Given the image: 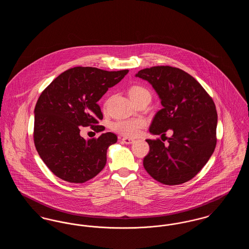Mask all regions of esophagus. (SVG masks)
<instances>
[{
	"mask_svg": "<svg viewBox=\"0 0 249 249\" xmlns=\"http://www.w3.org/2000/svg\"><path fill=\"white\" fill-rule=\"evenodd\" d=\"M122 142H124V143H126V144H131V143L134 142V140H133V139H130V138L124 137V138H122Z\"/></svg>",
	"mask_w": 249,
	"mask_h": 249,
	"instance_id": "obj_1",
	"label": "esophagus"
}]
</instances>
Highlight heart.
<instances>
[{
    "label": "heart",
    "mask_w": 249,
    "mask_h": 249,
    "mask_svg": "<svg viewBox=\"0 0 249 249\" xmlns=\"http://www.w3.org/2000/svg\"><path fill=\"white\" fill-rule=\"evenodd\" d=\"M129 95L133 103L142 98H151L150 92L139 85L132 86L129 89ZM144 126L145 121L142 119H121L113 124V130L122 135L133 137L138 135Z\"/></svg>",
    "instance_id": "heart-1"
}]
</instances>
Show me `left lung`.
Wrapping results in <instances>:
<instances>
[{
  "label": "left lung",
  "instance_id": "left-lung-1",
  "mask_svg": "<svg viewBox=\"0 0 249 249\" xmlns=\"http://www.w3.org/2000/svg\"><path fill=\"white\" fill-rule=\"evenodd\" d=\"M150 84L161 101L149 128L153 135H173L164 144L145 140L150 150L143 167L155 180L179 185L194 178L213 154L217 114L212 98L193 76L171 66L145 68L135 74Z\"/></svg>",
  "mask_w": 249,
  "mask_h": 249
}]
</instances>
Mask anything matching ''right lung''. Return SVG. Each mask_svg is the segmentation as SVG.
Instances as JSON below:
<instances>
[{
	"label": "right lung",
	"instance_id": "obj_1",
	"mask_svg": "<svg viewBox=\"0 0 249 249\" xmlns=\"http://www.w3.org/2000/svg\"><path fill=\"white\" fill-rule=\"evenodd\" d=\"M128 71L74 67L60 73L40 95L35 108V144L55 176L70 183H84L104 169L107 148L117 142V135L107 132L86 140L80 128L103 127L97 125L103 119L97 103Z\"/></svg>",
	"mask_w": 249,
	"mask_h": 249
}]
</instances>
